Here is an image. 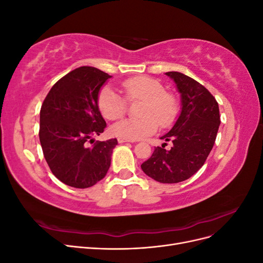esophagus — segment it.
<instances>
[{"label":"esophagus","instance_id":"1","mask_svg":"<svg viewBox=\"0 0 263 263\" xmlns=\"http://www.w3.org/2000/svg\"><path fill=\"white\" fill-rule=\"evenodd\" d=\"M117 140H118L119 144H123V142H128V141H130V140H128V139H125V138H118Z\"/></svg>","mask_w":263,"mask_h":263}]
</instances>
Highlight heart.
<instances>
[{
	"mask_svg": "<svg viewBox=\"0 0 263 263\" xmlns=\"http://www.w3.org/2000/svg\"><path fill=\"white\" fill-rule=\"evenodd\" d=\"M121 90L127 102L141 101L139 119H122L110 127L112 135L119 138L136 140L157 132L159 125L168 128L176 121L179 104L176 95L165 91L161 82L148 77H134L123 81ZM98 106L103 117L108 121L121 118L127 103L109 86L100 91Z\"/></svg>",
	"mask_w": 263,
	"mask_h": 263,
	"instance_id": "b5f03b06",
	"label": "heart"
}]
</instances>
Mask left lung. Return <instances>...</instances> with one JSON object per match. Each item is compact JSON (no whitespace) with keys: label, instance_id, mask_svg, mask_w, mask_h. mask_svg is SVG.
Returning a JSON list of instances; mask_svg holds the SVG:
<instances>
[{"label":"left lung","instance_id":"1","mask_svg":"<svg viewBox=\"0 0 263 263\" xmlns=\"http://www.w3.org/2000/svg\"><path fill=\"white\" fill-rule=\"evenodd\" d=\"M181 93L182 110L172 129L161 139L172 147H156L153 156L141 164L148 177L161 183L187 180L202 168L217 136L220 124L218 103L201 83L177 71L165 73Z\"/></svg>","mask_w":263,"mask_h":263}]
</instances>
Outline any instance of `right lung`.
Returning a JSON list of instances; mask_svg holds the SVG:
<instances>
[{
	"instance_id": "obj_1",
	"label": "right lung",
	"mask_w": 263,
	"mask_h": 263,
	"mask_svg": "<svg viewBox=\"0 0 263 263\" xmlns=\"http://www.w3.org/2000/svg\"><path fill=\"white\" fill-rule=\"evenodd\" d=\"M110 76L93 67H80L53 84L41 108L39 140L53 176L65 184L86 189L106 176L117 139L97 140L104 132L98 97Z\"/></svg>"
}]
</instances>
